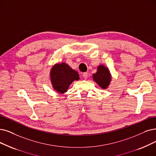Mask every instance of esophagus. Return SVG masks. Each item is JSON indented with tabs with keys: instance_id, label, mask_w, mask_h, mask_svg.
<instances>
[{
	"instance_id": "esophagus-1",
	"label": "esophagus",
	"mask_w": 156,
	"mask_h": 156,
	"mask_svg": "<svg viewBox=\"0 0 156 156\" xmlns=\"http://www.w3.org/2000/svg\"><path fill=\"white\" fill-rule=\"evenodd\" d=\"M88 72H84V73H83V77H84V79H86L87 78H88Z\"/></svg>"
}]
</instances>
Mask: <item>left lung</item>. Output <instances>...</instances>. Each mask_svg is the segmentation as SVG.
I'll list each match as a JSON object with an SVG mask.
<instances>
[{
	"label": "left lung",
	"mask_w": 156,
	"mask_h": 156,
	"mask_svg": "<svg viewBox=\"0 0 156 156\" xmlns=\"http://www.w3.org/2000/svg\"><path fill=\"white\" fill-rule=\"evenodd\" d=\"M93 79L102 89H106L109 85L111 76L108 68L104 65H99L97 73L93 74Z\"/></svg>",
	"instance_id": "obj_1"
}]
</instances>
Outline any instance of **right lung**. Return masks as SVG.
<instances>
[{
	"label": "right lung",
	"mask_w": 156,
	"mask_h": 156,
	"mask_svg": "<svg viewBox=\"0 0 156 156\" xmlns=\"http://www.w3.org/2000/svg\"><path fill=\"white\" fill-rule=\"evenodd\" d=\"M79 76L78 72L65 63L55 64L52 68L50 75L53 88L61 93L66 92L73 80L79 79Z\"/></svg>",
	"instance_id": "right-lung-1"
}]
</instances>
